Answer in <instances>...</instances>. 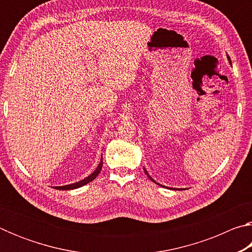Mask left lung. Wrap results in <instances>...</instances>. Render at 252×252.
<instances>
[{
  "label": "left lung",
  "instance_id": "obj_1",
  "mask_svg": "<svg viewBox=\"0 0 252 252\" xmlns=\"http://www.w3.org/2000/svg\"><path fill=\"white\" fill-rule=\"evenodd\" d=\"M143 169H144V168H143ZM144 172H146V174H147V176H148L149 178H150V180H151V181H153V182H155V183H157V185H159V186H161V185H160V183H158V182H156V181H155V180H153V179H152V178H151L150 176H149V173H148V171H147V170H146V169H144ZM161 187H163V186H161ZM165 188H167V187H165Z\"/></svg>",
  "mask_w": 252,
  "mask_h": 252
}]
</instances>
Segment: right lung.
Instances as JSON below:
<instances>
[{
	"label": "right lung",
	"instance_id": "obj_1",
	"mask_svg": "<svg viewBox=\"0 0 252 252\" xmlns=\"http://www.w3.org/2000/svg\"><path fill=\"white\" fill-rule=\"evenodd\" d=\"M102 164H103V161H102V156H101V161H100L99 165H97L96 169L90 174V176H88L87 178H84L83 180H80L78 182L71 183V185L61 186V187H54V189H58V190H73V189H78V188H80V187H83L85 185H88L89 182H91V181L94 180V179L97 177V174L100 173L101 169H102Z\"/></svg>",
	"mask_w": 252,
	"mask_h": 252
}]
</instances>
